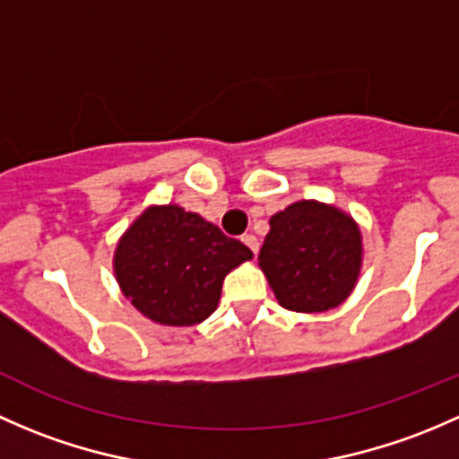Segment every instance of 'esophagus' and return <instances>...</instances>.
<instances>
[{
    "instance_id": "esophagus-1",
    "label": "esophagus",
    "mask_w": 459,
    "mask_h": 459,
    "mask_svg": "<svg viewBox=\"0 0 459 459\" xmlns=\"http://www.w3.org/2000/svg\"><path fill=\"white\" fill-rule=\"evenodd\" d=\"M240 240H243V243L247 245V247L252 249L254 254H258V238H256V236H254V234H243V238H240Z\"/></svg>"
}]
</instances>
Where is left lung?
<instances>
[{
  "instance_id": "obj_1",
  "label": "left lung",
  "mask_w": 459,
  "mask_h": 459,
  "mask_svg": "<svg viewBox=\"0 0 459 459\" xmlns=\"http://www.w3.org/2000/svg\"><path fill=\"white\" fill-rule=\"evenodd\" d=\"M258 261L285 309L327 311L351 294L362 263V240L338 207L299 201L269 221Z\"/></svg>"
}]
</instances>
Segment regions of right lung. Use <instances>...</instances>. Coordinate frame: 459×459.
I'll use <instances>...</instances> for the list:
<instances>
[{"instance_id":"obj_1","label":"right lung","mask_w":459,"mask_h":459,"mask_svg":"<svg viewBox=\"0 0 459 459\" xmlns=\"http://www.w3.org/2000/svg\"><path fill=\"white\" fill-rule=\"evenodd\" d=\"M252 249L178 205L150 207L134 221L115 254L126 299L150 320L190 327L216 309L223 278Z\"/></svg>"}]
</instances>
